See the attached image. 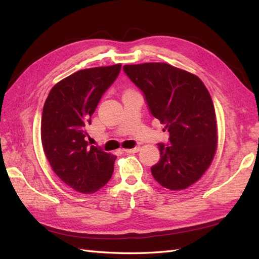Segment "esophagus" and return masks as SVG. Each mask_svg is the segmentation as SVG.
<instances>
[{
    "instance_id": "esophagus-1",
    "label": "esophagus",
    "mask_w": 259,
    "mask_h": 259,
    "mask_svg": "<svg viewBox=\"0 0 259 259\" xmlns=\"http://www.w3.org/2000/svg\"><path fill=\"white\" fill-rule=\"evenodd\" d=\"M139 150H140L139 147H135V148H133V149H124L123 151L125 153H136V152H138Z\"/></svg>"
}]
</instances>
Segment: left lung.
<instances>
[{"label":"left lung","instance_id":"8db88e82","mask_svg":"<svg viewBox=\"0 0 259 259\" xmlns=\"http://www.w3.org/2000/svg\"><path fill=\"white\" fill-rule=\"evenodd\" d=\"M123 71L169 133V145L158 144L160 160L151 167L153 178L170 190L188 188L205 174L217 149L216 113L207 88L197 75L168 63L124 65Z\"/></svg>","mask_w":259,"mask_h":259}]
</instances>
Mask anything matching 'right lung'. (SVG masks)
<instances>
[{"label":"right lung","mask_w":259,"mask_h":259,"mask_svg":"<svg viewBox=\"0 0 259 259\" xmlns=\"http://www.w3.org/2000/svg\"><path fill=\"white\" fill-rule=\"evenodd\" d=\"M121 64L76 71L54 85L41 119V140L49 163L64 184L95 194L111 178L115 156L90 146L85 138L91 115Z\"/></svg>","instance_id":"obj_1"}]
</instances>
